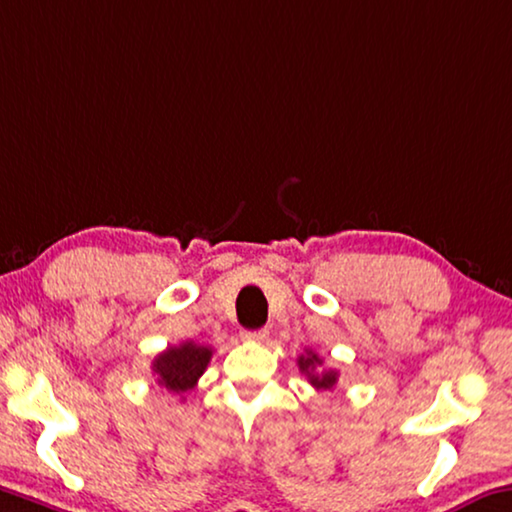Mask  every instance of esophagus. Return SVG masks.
Listing matches in <instances>:
<instances>
[{
    "label": "esophagus",
    "mask_w": 512,
    "mask_h": 512,
    "mask_svg": "<svg viewBox=\"0 0 512 512\" xmlns=\"http://www.w3.org/2000/svg\"><path fill=\"white\" fill-rule=\"evenodd\" d=\"M241 337L248 339V342H264V339L269 337V330H243Z\"/></svg>",
    "instance_id": "esophagus-1"
}]
</instances>
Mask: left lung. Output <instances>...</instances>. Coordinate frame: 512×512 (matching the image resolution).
Instances as JSON below:
<instances>
[{
  "mask_svg": "<svg viewBox=\"0 0 512 512\" xmlns=\"http://www.w3.org/2000/svg\"><path fill=\"white\" fill-rule=\"evenodd\" d=\"M321 364H323V360L312 351H305V355H300L298 358V369H300V373H305L307 380H310V385H314L316 389H332L337 385L339 373L332 369L316 371Z\"/></svg>",
  "mask_w": 512,
  "mask_h": 512,
  "instance_id": "8db88e82",
  "label": "left lung"
}]
</instances>
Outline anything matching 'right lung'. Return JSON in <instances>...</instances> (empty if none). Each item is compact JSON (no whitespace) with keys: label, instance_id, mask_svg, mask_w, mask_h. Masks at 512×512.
<instances>
[{"label":"right lung","instance_id":"1","mask_svg":"<svg viewBox=\"0 0 512 512\" xmlns=\"http://www.w3.org/2000/svg\"><path fill=\"white\" fill-rule=\"evenodd\" d=\"M212 348L193 342H184L180 346H170L159 353L152 362V371L157 383L166 387L170 394L182 396L198 385V378L205 373L209 360H212Z\"/></svg>","mask_w":512,"mask_h":512}]
</instances>
